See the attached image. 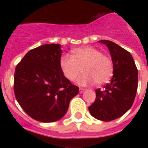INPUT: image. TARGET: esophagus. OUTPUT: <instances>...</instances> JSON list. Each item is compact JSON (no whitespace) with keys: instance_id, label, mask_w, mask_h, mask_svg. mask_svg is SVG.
<instances>
[{"instance_id":"34e87169","label":"esophagus","mask_w":148,"mask_h":148,"mask_svg":"<svg viewBox=\"0 0 148 148\" xmlns=\"http://www.w3.org/2000/svg\"><path fill=\"white\" fill-rule=\"evenodd\" d=\"M85 89H82V88H80V89H79V93H82L84 92V91H85Z\"/></svg>"}]
</instances>
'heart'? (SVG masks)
Instances as JSON below:
<instances>
[{
	"label": "heart",
	"mask_w": 148,
	"mask_h": 148,
	"mask_svg": "<svg viewBox=\"0 0 148 148\" xmlns=\"http://www.w3.org/2000/svg\"><path fill=\"white\" fill-rule=\"evenodd\" d=\"M62 74L68 80L74 82L82 74L77 83L88 86L95 83L104 85L111 78L113 64L109 56L93 47H82L74 49L73 56L62 55L59 61Z\"/></svg>",
	"instance_id": "1"
}]
</instances>
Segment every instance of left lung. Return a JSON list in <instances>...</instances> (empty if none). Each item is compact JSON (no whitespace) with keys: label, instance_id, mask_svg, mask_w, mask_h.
<instances>
[{"label":"left lung","instance_id":"1","mask_svg":"<svg viewBox=\"0 0 148 148\" xmlns=\"http://www.w3.org/2000/svg\"><path fill=\"white\" fill-rule=\"evenodd\" d=\"M107 46L113 64V76L103 90L97 89L96 100L89 107L93 117L111 121L121 117L133 104L138 87V71L132 56L109 40H100Z\"/></svg>","mask_w":148,"mask_h":148}]
</instances>
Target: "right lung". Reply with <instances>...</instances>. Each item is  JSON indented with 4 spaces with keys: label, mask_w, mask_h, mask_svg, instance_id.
<instances>
[{
    "label": "right lung",
    "mask_w": 148,
    "mask_h": 148,
    "mask_svg": "<svg viewBox=\"0 0 148 148\" xmlns=\"http://www.w3.org/2000/svg\"><path fill=\"white\" fill-rule=\"evenodd\" d=\"M60 44H44L27 52L16 67L14 93L19 105L36 121L50 123L65 116L79 93L60 68Z\"/></svg>",
    "instance_id": "add662e5"
}]
</instances>
